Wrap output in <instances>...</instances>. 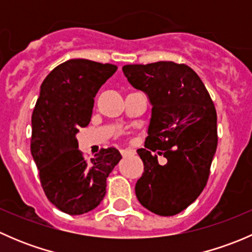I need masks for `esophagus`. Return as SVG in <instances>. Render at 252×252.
<instances>
[{
  "label": "esophagus",
  "instance_id": "1",
  "mask_svg": "<svg viewBox=\"0 0 252 252\" xmlns=\"http://www.w3.org/2000/svg\"><path fill=\"white\" fill-rule=\"evenodd\" d=\"M121 154L122 156H130V155H134L135 152H134V150H130V149H123L121 150Z\"/></svg>",
  "mask_w": 252,
  "mask_h": 252
}]
</instances>
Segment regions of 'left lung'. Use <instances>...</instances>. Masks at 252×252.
<instances>
[{
    "mask_svg": "<svg viewBox=\"0 0 252 252\" xmlns=\"http://www.w3.org/2000/svg\"><path fill=\"white\" fill-rule=\"evenodd\" d=\"M123 73L152 105L145 149L138 154L144 173L136 182L140 204L159 216H174L202 192L217 149V113L199 75L187 64H126ZM167 163H158V155Z\"/></svg>",
    "mask_w": 252,
    "mask_h": 252,
    "instance_id": "left-lung-1",
    "label": "left lung"
}]
</instances>
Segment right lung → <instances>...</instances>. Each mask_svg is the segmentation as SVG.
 I'll use <instances>...</instances> for the list:
<instances>
[{
    "mask_svg": "<svg viewBox=\"0 0 252 252\" xmlns=\"http://www.w3.org/2000/svg\"><path fill=\"white\" fill-rule=\"evenodd\" d=\"M116 70L110 63L69 60L41 84L32 116L30 150L45 195L68 215H83L100 205L107 177L122 158L118 150L108 147L86 161L75 138L90 123L94 97Z\"/></svg>",
    "mask_w": 252,
    "mask_h": 252,
    "instance_id": "1",
    "label": "right lung"
}]
</instances>
